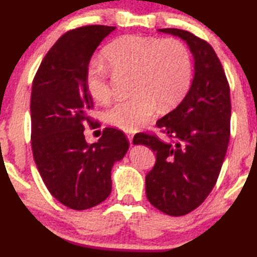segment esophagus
<instances>
[{
	"instance_id": "1",
	"label": "esophagus",
	"mask_w": 257,
	"mask_h": 257,
	"mask_svg": "<svg viewBox=\"0 0 257 257\" xmlns=\"http://www.w3.org/2000/svg\"><path fill=\"white\" fill-rule=\"evenodd\" d=\"M126 136H127L128 142H130V144H131V146H132V144H133V135H132L131 132H126Z\"/></svg>"
}]
</instances>
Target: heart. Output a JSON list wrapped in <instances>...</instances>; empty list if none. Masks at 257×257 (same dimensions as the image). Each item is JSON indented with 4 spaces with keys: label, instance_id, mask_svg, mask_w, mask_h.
Returning a JSON list of instances; mask_svg holds the SVG:
<instances>
[{
    "label": "heart",
    "instance_id": "1",
    "mask_svg": "<svg viewBox=\"0 0 257 257\" xmlns=\"http://www.w3.org/2000/svg\"><path fill=\"white\" fill-rule=\"evenodd\" d=\"M104 57L113 71L133 73L132 98L112 103L105 120L125 131L142 127L156 113L158 105L168 110L180 103L192 83V61L186 45L174 37L130 35L104 49ZM110 69L91 62L86 70V87L97 103L110 99Z\"/></svg>",
    "mask_w": 257,
    "mask_h": 257
}]
</instances>
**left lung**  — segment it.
<instances>
[{
  "instance_id": "left-lung-1",
  "label": "left lung",
  "mask_w": 257,
  "mask_h": 257,
  "mask_svg": "<svg viewBox=\"0 0 257 257\" xmlns=\"http://www.w3.org/2000/svg\"><path fill=\"white\" fill-rule=\"evenodd\" d=\"M186 41L194 56L191 89L157 121L170 142L137 133L133 144L149 146L157 160L146 175V196L161 212L181 216L205 201L219 178L230 137V90L214 49L186 30L159 29Z\"/></svg>"
}]
</instances>
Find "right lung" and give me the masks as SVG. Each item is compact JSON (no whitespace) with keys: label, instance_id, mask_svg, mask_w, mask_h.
<instances>
[{"label":"right lung","instance_id":"obj_1","mask_svg":"<svg viewBox=\"0 0 257 257\" xmlns=\"http://www.w3.org/2000/svg\"><path fill=\"white\" fill-rule=\"evenodd\" d=\"M115 27L85 26L58 38L42 61L31 89V149L49 192L71 209L103 202L112 189L111 170L130 143L120 130L106 127L87 144L84 126L93 100L86 87L91 56Z\"/></svg>","mask_w":257,"mask_h":257}]
</instances>
